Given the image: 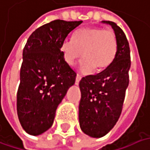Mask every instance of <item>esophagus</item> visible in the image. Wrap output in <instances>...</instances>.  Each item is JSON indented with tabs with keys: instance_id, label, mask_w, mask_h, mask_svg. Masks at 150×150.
<instances>
[{
	"instance_id": "1",
	"label": "esophagus",
	"mask_w": 150,
	"mask_h": 150,
	"mask_svg": "<svg viewBox=\"0 0 150 150\" xmlns=\"http://www.w3.org/2000/svg\"><path fill=\"white\" fill-rule=\"evenodd\" d=\"M81 76L80 75H76V78H75V84L76 85H78L79 82H80V81H81Z\"/></svg>"
}]
</instances>
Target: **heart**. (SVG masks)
<instances>
[{
	"label": "heart",
	"mask_w": 150,
	"mask_h": 150,
	"mask_svg": "<svg viewBox=\"0 0 150 150\" xmlns=\"http://www.w3.org/2000/svg\"><path fill=\"white\" fill-rule=\"evenodd\" d=\"M117 38L115 32L100 27H88L76 31L72 38H65L60 50L68 64L73 65L83 55L80 69L83 73L100 70L113 62L117 52Z\"/></svg>",
	"instance_id": "obj_1"
}]
</instances>
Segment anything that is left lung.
Returning <instances> with one entry per match:
<instances>
[{
	"mask_svg": "<svg viewBox=\"0 0 150 150\" xmlns=\"http://www.w3.org/2000/svg\"><path fill=\"white\" fill-rule=\"evenodd\" d=\"M117 38V52L113 62L102 72L83 77L80 81L81 98L79 104L80 127L93 137L105 136L119 120L129 84L131 57L125 33L111 21Z\"/></svg>",
	"mask_w": 150,
	"mask_h": 150,
	"instance_id": "1",
	"label": "left lung"
}]
</instances>
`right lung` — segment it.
Returning <instances> with one entry per match:
<instances>
[{
  "mask_svg": "<svg viewBox=\"0 0 150 150\" xmlns=\"http://www.w3.org/2000/svg\"><path fill=\"white\" fill-rule=\"evenodd\" d=\"M82 21L57 19L36 29L23 51L17 112L23 130L34 136L52 127L58 104L75 84L76 73L64 58L61 43Z\"/></svg>",
  "mask_w": 150,
  "mask_h": 150,
  "instance_id": "add662e5",
  "label": "right lung"
}]
</instances>
